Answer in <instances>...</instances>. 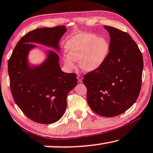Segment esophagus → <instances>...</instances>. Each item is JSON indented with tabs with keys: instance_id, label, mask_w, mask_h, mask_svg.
Returning a JSON list of instances; mask_svg holds the SVG:
<instances>
[{
	"instance_id": "esophagus-1",
	"label": "esophagus",
	"mask_w": 153,
	"mask_h": 153,
	"mask_svg": "<svg viewBox=\"0 0 153 153\" xmlns=\"http://www.w3.org/2000/svg\"><path fill=\"white\" fill-rule=\"evenodd\" d=\"M76 77H77V79H78V81L79 82V83H81L82 79H83V76H82L81 75L78 74V75H77Z\"/></svg>"
}]
</instances>
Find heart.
Returning <instances> with one entry per match:
<instances>
[{"label":"heart","mask_w":153,"mask_h":153,"mask_svg":"<svg viewBox=\"0 0 153 153\" xmlns=\"http://www.w3.org/2000/svg\"><path fill=\"white\" fill-rule=\"evenodd\" d=\"M107 41L92 33L76 35L70 39L65 45L67 55L63 58L65 67L71 70L79 60L80 67L85 71H91L104 62L109 53Z\"/></svg>","instance_id":"obj_1"}]
</instances>
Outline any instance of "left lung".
<instances>
[{"mask_svg": "<svg viewBox=\"0 0 153 153\" xmlns=\"http://www.w3.org/2000/svg\"><path fill=\"white\" fill-rule=\"evenodd\" d=\"M110 36L109 52L100 67L84 75L87 100L96 114L114 117L137 100L142 86V54L127 33L104 26Z\"/></svg>", "mask_w": 153, "mask_h": 153, "instance_id": "obj_1", "label": "left lung"}]
</instances>
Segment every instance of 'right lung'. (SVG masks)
<instances>
[{"label": "right lung", "instance_id": "right-lung-1", "mask_svg": "<svg viewBox=\"0 0 153 153\" xmlns=\"http://www.w3.org/2000/svg\"><path fill=\"white\" fill-rule=\"evenodd\" d=\"M67 30L65 26L35 29L18 42L8 61L11 94L25 115L40 124L58 121L67 106V95L77 84L76 74L60 68L59 56L50 51L42 64L30 68L29 51L41 44L59 50V42Z\"/></svg>", "mask_w": 153, "mask_h": 153}]
</instances>
